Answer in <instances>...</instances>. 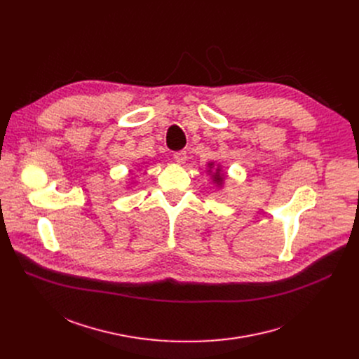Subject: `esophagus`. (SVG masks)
<instances>
[{
    "label": "esophagus",
    "mask_w": 359,
    "mask_h": 359,
    "mask_svg": "<svg viewBox=\"0 0 359 359\" xmlns=\"http://www.w3.org/2000/svg\"><path fill=\"white\" fill-rule=\"evenodd\" d=\"M173 159H175L179 165H183V163L186 162V159H187V153H186V150L175 151V153H173Z\"/></svg>",
    "instance_id": "34e87169"
}]
</instances>
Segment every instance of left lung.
<instances>
[{"label": "left lung", "instance_id": "left-lung-1", "mask_svg": "<svg viewBox=\"0 0 359 359\" xmlns=\"http://www.w3.org/2000/svg\"><path fill=\"white\" fill-rule=\"evenodd\" d=\"M213 168V162L212 163H209V169H212ZM210 172V170H209ZM213 182L217 184V186H223V182H224V176L222 175V169L220 168H217L216 169V172L213 173Z\"/></svg>", "mask_w": 359, "mask_h": 359}]
</instances>
